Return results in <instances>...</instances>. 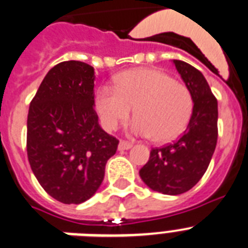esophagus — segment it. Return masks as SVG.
<instances>
[{"label": "esophagus", "instance_id": "obj_1", "mask_svg": "<svg viewBox=\"0 0 248 248\" xmlns=\"http://www.w3.org/2000/svg\"><path fill=\"white\" fill-rule=\"evenodd\" d=\"M131 146H133V144L129 143V141H125V140H120L118 149H119V150H129Z\"/></svg>", "mask_w": 248, "mask_h": 248}]
</instances>
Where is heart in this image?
<instances>
[{"label":"heart","instance_id":"b5f03b06","mask_svg":"<svg viewBox=\"0 0 248 248\" xmlns=\"http://www.w3.org/2000/svg\"><path fill=\"white\" fill-rule=\"evenodd\" d=\"M134 108L137 135L169 143L180 137L191 119L194 98L184 83L156 68H135L118 74L114 89L97 93V110L107 129L128 120Z\"/></svg>","mask_w":248,"mask_h":248}]
</instances>
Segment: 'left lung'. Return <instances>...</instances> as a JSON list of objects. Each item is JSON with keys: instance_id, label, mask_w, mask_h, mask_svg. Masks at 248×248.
I'll use <instances>...</instances> for the list:
<instances>
[{"instance_id": "1", "label": "left lung", "mask_w": 248, "mask_h": 248, "mask_svg": "<svg viewBox=\"0 0 248 248\" xmlns=\"http://www.w3.org/2000/svg\"><path fill=\"white\" fill-rule=\"evenodd\" d=\"M174 64L194 98L187 128L176 141L150 151L140 169L141 180L154 191L180 195L200 181L211 161L217 143V99L205 77L189 63L174 59Z\"/></svg>"}]
</instances>
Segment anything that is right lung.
Here are the masks:
<instances>
[{
    "label": "right lung",
    "instance_id": "1",
    "mask_svg": "<svg viewBox=\"0 0 248 248\" xmlns=\"http://www.w3.org/2000/svg\"><path fill=\"white\" fill-rule=\"evenodd\" d=\"M94 78V68L87 63H58L30 104L28 161L45 191L59 202L82 203L91 199L119 144L98 123Z\"/></svg>",
    "mask_w": 248,
    "mask_h": 248
}]
</instances>
